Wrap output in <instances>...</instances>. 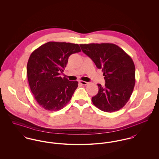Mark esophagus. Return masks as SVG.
I'll return each mask as SVG.
<instances>
[{"instance_id":"34e87169","label":"esophagus","mask_w":159,"mask_h":159,"mask_svg":"<svg viewBox=\"0 0 159 159\" xmlns=\"http://www.w3.org/2000/svg\"><path fill=\"white\" fill-rule=\"evenodd\" d=\"M79 83H80L81 84L84 85V86H86V85H88V84H89V83H88V82L84 81H79Z\"/></svg>"}]
</instances>
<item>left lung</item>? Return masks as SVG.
Here are the masks:
<instances>
[{
  "label": "left lung",
  "instance_id": "8db88e82",
  "mask_svg": "<svg viewBox=\"0 0 159 159\" xmlns=\"http://www.w3.org/2000/svg\"><path fill=\"white\" fill-rule=\"evenodd\" d=\"M82 51L98 68H102L105 84H98V92L92 98L100 110L111 113L127 103L135 84V67L131 57L113 43L81 44Z\"/></svg>",
  "mask_w": 159,
  "mask_h": 159
}]
</instances>
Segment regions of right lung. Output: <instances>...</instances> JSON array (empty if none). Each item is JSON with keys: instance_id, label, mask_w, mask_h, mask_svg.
Segmentation results:
<instances>
[{"instance_id": "right-lung-1", "label": "right lung", "mask_w": 159, "mask_h": 159, "mask_svg": "<svg viewBox=\"0 0 159 159\" xmlns=\"http://www.w3.org/2000/svg\"><path fill=\"white\" fill-rule=\"evenodd\" d=\"M80 51L78 44L49 42L32 52L27 65V78L31 92L41 107L58 111L71 100L78 83L60 75L66 67L69 56Z\"/></svg>"}]
</instances>
